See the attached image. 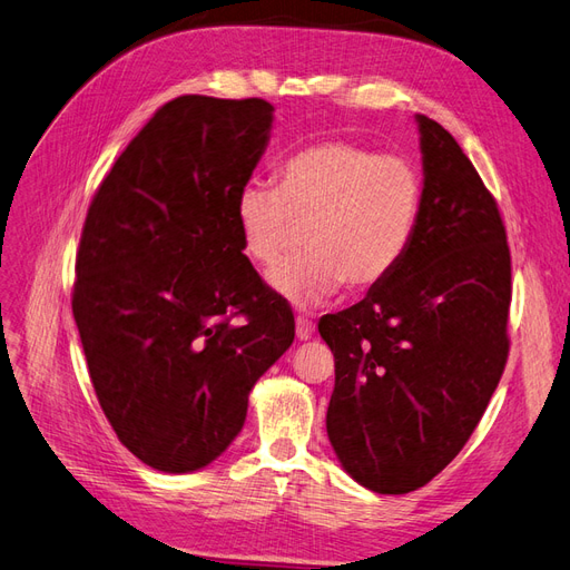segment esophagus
<instances>
[{
	"mask_svg": "<svg viewBox=\"0 0 570 570\" xmlns=\"http://www.w3.org/2000/svg\"><path fill=\"white\" fill-rule=\"evenodd\" d=\"M313 332H315V325L311 323L308 317H296V334H298V340L301 342H305V340H311L313 337Z\"/></svg>",
	"mask_w": 570,
	"mask_h": 570,
	"instance_id": "1",
	"label": "esophagus"
}]
</instances>
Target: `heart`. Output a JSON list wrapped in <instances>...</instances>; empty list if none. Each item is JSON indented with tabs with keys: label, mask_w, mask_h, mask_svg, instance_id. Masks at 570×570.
<instances>
[{
	"label": "heart",
	"mask_w": 570,
	"mask_h": 570,
	"mask_svg": "<svg viewBox=\"0 0 570 570\" xmlns=\"http://www.w3.org/2000/svg\"><path fill=\"white\" fill-rule=\"evenodd\" d=\"M424 204V170L412 156L337 139L291 154L276 170V187L243 185L233 212L257 267L279 265L305 228L311 250L276 267L269 284L288 303L313 308L344 284L368 291L395 274Z\"/></svg>",
	"instance_id": "b5f03b06"
}]
</instances>
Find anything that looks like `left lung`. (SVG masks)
<instances>
[{"label": "left lung", "instance_id": "8db88e82", "mask_svg": "<svg viewBox=\"0 0 570 570\" xmlns=\"http://www.w3.org/2000/svg\"><path fill=\"white\" fill-rule=\"evenodd\" d=\"M416 122L426 204L414 245L366 298L317 325L334 354L330 443L375 493L416 491L455 460L510 348L499 204L448 129Z\"/></svg>", "mask_w": 570, "mask_h": 570}]
</instances>
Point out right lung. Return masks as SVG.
I'll return each instance as SVG.
<instances>
[{
  "mask_svg": "<svg viewBox=\"0 0 570 570\" xmlns=\"http://www.w3.org/2000/svg\"><path fill=\"white\" fill-rule=\"evenodd\" d=\"M272 112L262 98L168 100L86 214L71 311L89 375L120 443L158 472L222 455L294 342V313L243 255L233 212Z\"/></svg>",
  "mask_w": 570,
  "mask_h": 570,
  "instance_id": "add662e5",
  "label": "right lung"
}]
</instances>
